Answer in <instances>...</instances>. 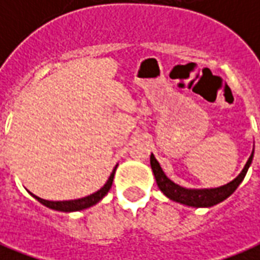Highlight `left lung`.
<instances>
[{
    "instance_id": "left-lung-1",
    "label": "left lung",
    "mask_w": 260,
    "mask_h": 260,
    "mask_svg": "<svg viewBox=\"0 0 260 260\" xmlns=\"http://www.w3.org/2000/svg\"><path fill=\"white\" fill-rule=\"evenodd\" d=\"M252 158H253V152H252L251 157L248 158L244 170L241 171V174L235 180L229 182L227 185L220 186V188H213V189H186V188L177 185L166 177L163 170L160 167V164H158V161L154 158L153 154L150 156V166H152L153 174H154V178H156V182H157L160 191L163 192L167 198H170L171 201L180 202L182 205H188V206L193 207H209L213 206V205H217L220 202H223L224 199H227L238 188L242 180L245 178L246 171H248L252 163Z\"/></svg>"
}]
</instances>
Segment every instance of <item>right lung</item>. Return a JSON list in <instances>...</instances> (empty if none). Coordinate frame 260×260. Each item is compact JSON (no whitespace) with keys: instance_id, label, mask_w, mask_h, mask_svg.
Segmentation results:
<instances>
[{"instance_id":"right-lung-1","label":"right lung","mask_w":260,"mask_h":260,"mask_svg":"<svg viewBox=\"0 0 260 260\" xmlns=\"http://www.w3.org/2000/svg\"><path fill=\"white\" fill-rule=\"evenodd\" d=\"M117 169V167H115ZM115 169L110 175V178L108 181L104 184L102 189H99L94 193H91V195L86 196V198H82V199H75V201H59V202H53V201H46V199H42V198H39L36 195H31L36 198L37 201L43 203L44 206L50 207V209H54V210H61V212H75V210H82V209H86V207H90L93 205H96L97 202L102 201L103 196L106 195L108 191H110V188L113 185V180H114V173H115Z\"/></svg>"}]
</instances>
